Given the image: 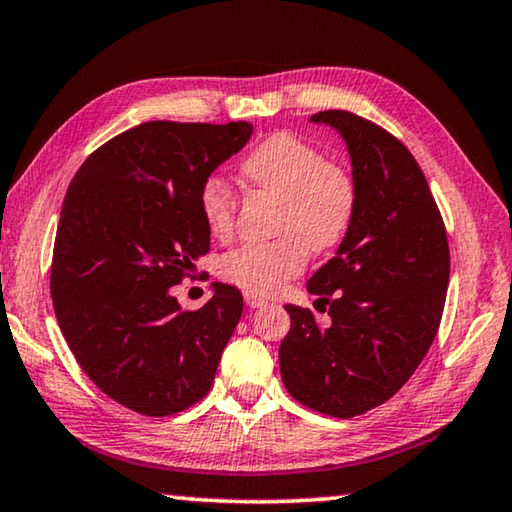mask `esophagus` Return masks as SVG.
<instances>
[{"label": "esophagus", "mask_w": 512, "mask_h": 512, "mask_svg": "<svg viewBox=\"0 0 512 512\" xmlns=\"http://www.w3.org/2000/svg\"><path fill=\"white\" fill-rule=\"evenodd\" d=\"M244 302H247L251 309H258V307L268 305V300L261 298V295H256V293H244Z\"/></svg>", "instance_id": "1"}]
</instances>
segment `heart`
<instances>
[{
    "mask_svg": "<svg viewBox=\"0 0 512 512\" xmlns=\"http://www.w3.org/2000/svg\"><path fill=\"white\" fill-rule=\"evenodd\" d=\"M242 177L251 187L281 198L279 240L242 244L221 258L219 272L226 281L251 293H274L307 263L309 249L323 254L337 247L351 228L358 191L348 170L328 164L314 145L274 133L242 161ZM201 212L217 238L235 228V196L219 177L201 189Z\"/></svg>",
    "mask_w": 512,
    "mask_h": 512,
    "instance_id": "heart-1",
    "label": "heart"
}]
</instances>
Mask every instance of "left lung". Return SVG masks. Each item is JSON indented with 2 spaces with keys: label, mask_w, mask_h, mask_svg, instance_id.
I'll use <instances>...</instances> for the list:
<instances>
[{
  "label": "left lung",
  "mask_w": 512,
  "mask_h": 512,
  "mask_svg": "<svg viewBox=\"0 0 512 512\" xmlns=\"http://www.w3.org/2000/svg\"><path fill=\"white\" fill-rule=\"evenodd\" d=\"M351 154L355 214L337 256L309 279L314 311L286 305L281 381L332 418L360 416L411 379L439 330L450 277L448 235L418 161L402 140L348 110H323Z\"/></svg>",
  "instance_id": "obj_1"
}]
</instances>
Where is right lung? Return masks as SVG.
<instances>
[{
	"mask_svg": "<svg viewBox=\"0 0 512 512\" xmlns=\"http://www.w3.org/2000/svg\"><path fill=\"white\" fill-rule=\"evenodd\" d=\"M249 122H145L85 159L59 214L50 295L78 365L117 404L161 418L210 392L242 316L214 284L196 311L173 286L210 251L201 189L240 152Z\"/></svg>",
	"mask_w": 512,
	"mask_h": 512,
	"instance_id": "add662e5",
	"label": "right lung"
}]
</instances>
